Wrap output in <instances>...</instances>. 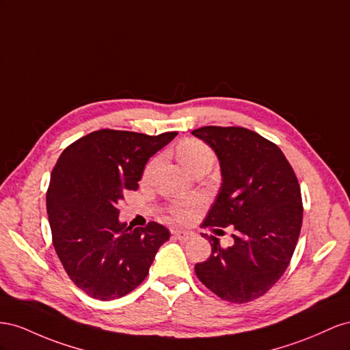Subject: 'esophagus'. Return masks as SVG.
Listing matches in <instances>:
<instances>
[{"label":"esophagus","instance_id":"1","mask_svg":"<svg viewBox=\"0 0 350 350\" xmlns=\"http://www.w3.org/2000/svg\"><path fill=\"white\" fill-rule=\"evenodd\" d=\"M174 236H176V239H178V241L186 242V241H189V239L193 236V233L192 232H186V230H176Z\"/></svg>","mask_w":350,"mask_h":350}]
</instances>
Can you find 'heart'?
Here are the masks:
<instances>
[{"instance_id":"1","label":"heart","mask_w":350,"mask_h":350,"mask_svg":"<svg viewBox=\"0 0 350 350\" xmlns=\"http://www.w3.org/2000/svg\"><path fill=\"white\" fill-rule=\"evenodd\" d=\"M177 157L180 159V163L195 173L196 170H209L214 164V151L213 148L206 145L205 142L199 141V139H186L180 145L177 146ZM152 164L146 167V174L151 172ZM202 205V199L193 196L185 199V201L176 202L172 208H170V214L176 219H186L191 217L196 209Z\"/></svg>"}]
</instances>
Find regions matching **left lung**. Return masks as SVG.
Here are the masks:
<instances>
[{"label": "left lung", "instance_id": "8db88e82", "mask_svg": "<svg viewBox=\"0 0 350 350\" xmlns=\"http://www.w3.org/2000/svg\"><path fill=\"white\" fill-rule=\"evenodd\" d=\"M214 149L223 183L202 227L232 226L234 243L204 234L211 255L195 273L223 301L265 295L291 262L302 227L301 187L282 149L249 129L205 126L192 132Z\"/></svg>", "mask_w": 350, "mask_h": 350}]
</instances>
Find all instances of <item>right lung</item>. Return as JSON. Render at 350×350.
Segmentation results:
<instances>
[{
	"mask_svg": "<svg viewBox=\"0 0 350 350\" xmlns=\"http://www.w3.org/2000/svg\"><path fill=\"white\" fill-rule=\"evenodd\" d=\"M177 132L158 136L103 129L68 145L51 173L46 213L54 249L72 282L113 301L141 284L170 232L118 221V202L136 191L144 168Z\"/></svg>",
	"mask_w": 350,
	"mask_h": 350,
	"instance_id": "right-lung-1",
	"label": "right lung"
}]
</instances>
